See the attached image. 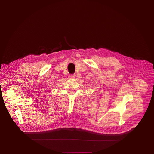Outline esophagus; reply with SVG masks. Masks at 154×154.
Returning <instances> with one entry per match:
<instances>
[{"label": "esophagus", "mask_w": 154, "mask_h": 154, "mask_svg": "<svg viewBox=\"0 0 154 154\" xmlns=\"http://www.w3.org/2000/svg\"><path fill=\"white\" fill-rule=\"evenodd\" d=\"M69 76V77H70V78H74L75 76V75H74V74H70Z\"/></svg>", "instance_id": "34e87169"}]
</instances>
